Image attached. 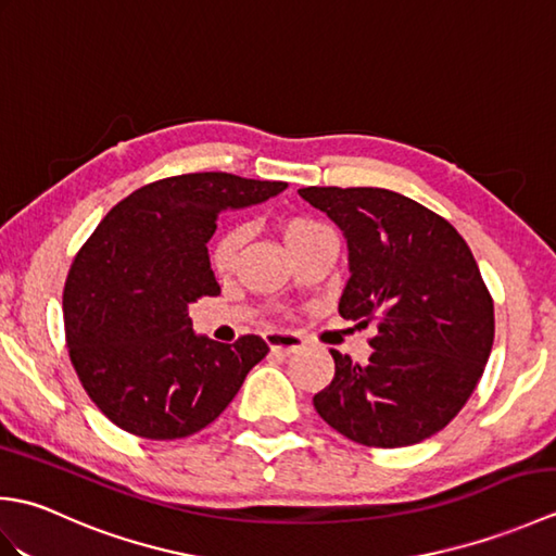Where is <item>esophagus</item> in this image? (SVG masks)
I'll use <instances>...</instances> for the list:
<instances>
[{"mask_svg": "<svg viewBox=\"0 0 556 556\" xmlns=\"http://www.w3.org/2000/svg\"><path fill=\"white\" fill-rule=\"evenodd\" d=\"M265 341L271 351H279V353H293L303 349V339L293 332H267Z\"/></svg>", "mask_w": 556, "mask_h": 556, "instance_id": "34e87169", "label": "esophagus"}]
</instances>
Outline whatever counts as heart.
Masks as SVG:
<instances>
[{"label": "heart", "mask_w": 556, "mask_h": 556, "mask_svg": "<svg viewBox=\"0 0 556 556\" xmlns=\"http://www.w3.org/2000/svg\"><path fill=\"white\" fill-rule=\"evenodd\" d=\"M317 229H323L320 222H315L311 217H289L281 222V239H285L289 251H293L299 243H303L308 236H313ZM245 241V231L243 229H231L227 233H222L215 241L210 251V265L215 271H229L236 263V255H239V248Z\"/></svg>", "instance_id": "1"}]
</instances>
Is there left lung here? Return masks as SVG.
Here are the masks:
<instances>
[{
  "mask_svg": "<svg viewBox=\"0 0 556 556\" xmlns=\"http://www.w3.org/2000/svg\"><path fill=\"white\" fill-rule=\"evenodd\" d=\"M299 195L346 236L339 315L377 325L365 363L329 351L334 380L313 396L315 410L365 446L428 440L464 408L492 351L494 303L473 253L444 217L387 188L308 186Z\"/></svg>",
  "mask_w": 556,
  "mask_h": 556,
  "instance_id": "left-lung-1",
  "label": "left lung"
}]
</instances>
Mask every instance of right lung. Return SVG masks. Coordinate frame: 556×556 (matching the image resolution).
Here are the masks:
<instances>
[{
    "mask_svg": "<svg viewBox=\"0 0 556 556\" xmlns=\"http://www.w3.org/2000/svg\"><path fill=\"white\" fill-rule=\"evenodd\" d=\"M285 181L227 172L160 179L116 203L71 263L66 346L78 380L122 430L181 440L231 404L269 346L193 332L188 305L217 296L207 241L222 210L265 203Z\"/></svg>",
    "mask_w": 556,
    "mask_h": 556,
    "instance_id": "obj_1",
    "label": "right lung"
}]
</instances>
